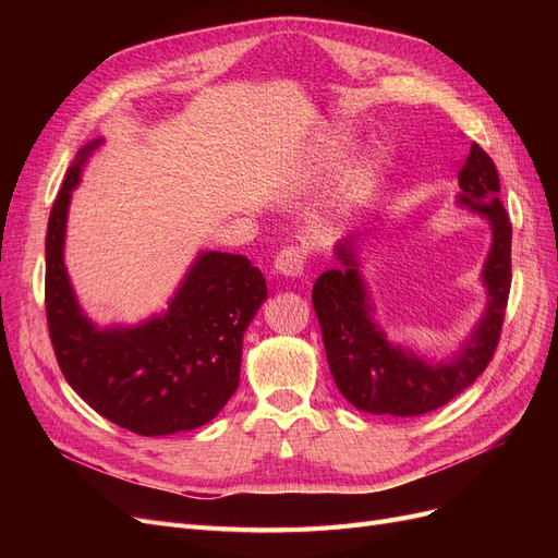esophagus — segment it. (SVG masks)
Wrapping results in <instances>:
<instances>
[{
  "instance_id": "obj_1",
  "label": "esophagus",
  "mask_w": 558,
  "mask_h": 558,
  "mask_svg": "<svg viewBox=\"0 0 558 558\" xmlns=\"http://www.w3.org/2000/svg\"><path fill=\"white\" fill-rule=\"evenodd\" d=\"M305 251L300 246H286L279 251V256L275 260V269L279 277H289V279H298L305 272Z\"/></svg>"
}]
</instances>
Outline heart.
Listing matches in <instances>:
<instances>
[{
  "instance_id": "heart-1",
  "label": "heart",
  "mask_w": 558,
  "mask_h": 558,
  "mask_svg": "<svg viewBox=\"0 0 558 558\" xmlns=\"http://www.w3.org/2000/svg\"><path fill=\"white\" fill-rule=\"evenodd\" d=\"M347 146L349 140L344 134H328V137H320L307 156V167L310 174L316 179H328L332 174L340 172V167L347 156ZM384 172V160L379 156H365L361 160L353 162L347 172L344 179V189L351 199L365 197L369 191L375 189V183L379 181Z\"/></svg>"
}]
</instances>
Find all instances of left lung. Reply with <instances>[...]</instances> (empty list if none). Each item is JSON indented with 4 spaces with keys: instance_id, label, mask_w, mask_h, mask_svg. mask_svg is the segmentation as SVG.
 <instances>
[{
    "instance_id": "1",
    "label": "left lung",
    "mask_w": 558,
    "mask_h": 558,
    "mask_svg": "<svg viewBox=\"0 0 558 558\" xmlns=\"http://www.w3.org/2000/svg\"><path fill=\"white\" fill-rule=\"evenodd\" d=\"M498 193L494 160L472 144L459 170L456 205L484 218L492 230V246L480 272L486 305L463 342L445 359L393 342L386 335L363 275V232L347 234L335 244L340 265L316 279L312 302L335 386L356 410L391 416L426 414L442 408L484 373L498 344L512 283V223Z\"/></svg>"
}]
</instances>
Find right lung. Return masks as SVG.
Returning a JSON list of instances; mask_svg holds the SVG:
<instances>
[{
  "mask_svg": "<svg viewBox=\"0 0 558 558\" xmlns=\"http://www.w3.org/2000/svg\"><path fill=\"white\" fill-rule=\"evenodd\" d=\"M105 144L81 146L46 230L48 332L64 379L111 424L144 437L193 430L240 384L242 340L267 300L248 258L197 251L167 307L137 324L99 326L83 312L64 265L66 218L83 167Z\"/></svg>",
  "mask_w": 558,
  "mask_h": 558,
  "instance_id": "add662e5",
  "label": "right lung"
}]
</instances>
